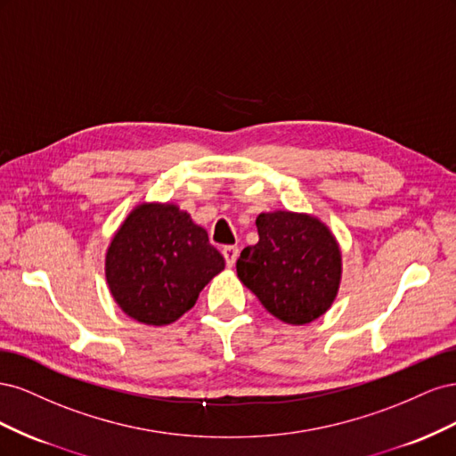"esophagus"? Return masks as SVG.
<instances>
[{
  "label": "esophagus",
  "instance_id": "1",
  "mask_svg": "<svg viewBox=\"0 0 456 456\" xmlns=\"http://www.w3.org/2000/svg\"><path fill=\"white\" fill-rule=\"evenodd\" d=\"M238 253H240V249H238L236 245H226V247H224V249H223V256H224V260H226V265H228V266H233V265H236Z\"/></svg>",
  "mask_w": 456,
  "mask_h": 456
}]
</instances>
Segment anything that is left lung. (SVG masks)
Returning a JSON list of instances; mask_svg holds the SVG:
<instances>
[{
  "mask_svg": "<svg viewBox=\"0 0 456 456\" xmlns=\"http://www.w3.org/2000/svg\"><path fill=\"white\" fill-rule=\"evenodd\" d=\"M258 243L238 258V278L272 315L305 325L323 315L338 291L340 249L333 233L310 215L262 213Z\"/></svg>",
  "mask_w": 456,
  "mask_h": 456,
  "instance_id": "1",
  "label": "left lung"
}]
</instances>
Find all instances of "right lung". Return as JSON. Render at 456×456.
Instances as JSON below:
<instances>
[{"label":"right lung","mask_w":456,"mask_h":456,"mask_svg":"<svg viewBox=\"0 0 456 456\" xmlns=\"http://www.w3.org/2000/svg\"><path fill=\"white\" fill-rule=\"evenodd\" d=\"M224 258L207 232L171 203H142L106 253V281L119 308L146 325L176 322L196 305Z\"/></svg>","instance_id":"right-lung-1"}]
</instances>
